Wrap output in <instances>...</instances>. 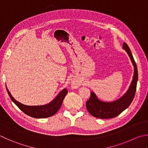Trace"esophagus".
<instances>
[{
  "label": "esophagus",
  "instance_id": "obj_1",
  "mask_svg": "<svg viewBox=\"0 0 148 148\" xmlns=\"http://www.w3.org/2000/svg\"><path fill=\"white\" fill-rule=\"evenodd\" d=\"M72 87H73L74 88L78 87V86H79V83H78V82H77V81L72 82Z\"/></svg>",
  "mask_w": 148,
  "mask_h": 148
}]
</instances>
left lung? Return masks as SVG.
<instances>
[{
	"label": "left lung",
	"instance_id": "obj_1",
	"mask_svg": "<svg viewBox=\"0 0 148 148\" xmlns=\"http://www.w3.org/2000/svg\"><path fill=\"white\" fill-rule=\"evenodd\" d=\"M122 48L127 53L134 66L133 80L124 95L118 100L112 101H101L97 97L95 92L92 91L90 92V98L86 102V107L88 112L96 118L107 119L117 116L130 106L135 97L138 81L137 66L128 45L125 42H123Z\"/></svg>",
	"mask_w": 148,
	"mask_h": 148
}]
</instances>
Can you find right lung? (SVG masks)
Here are the masks:
<instances>
[{
    "instance_id": "add662e5",
    "label": "right lung",
    "mask_w": 148,
    "mask_h": 148,
    "mask_svg": "<svg viewBox=\"0 0 148 148\" xmlns=\"http://www.w3.org/2000/svg\"><path fill=\"white\" fill-rule=\"evenodd\" d=\"M6 89L11 100L13 103L26 114L36 119H45L55 114L60 109L64 98L68 92L66 88H63L50 103L42 106H26L15 100L7 87Z\"/></svg>"
}]
</instances>
